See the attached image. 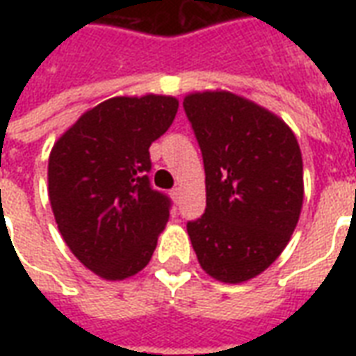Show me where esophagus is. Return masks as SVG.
Wrapping results in <instances>:
<instances>
[{
    "label": "esophagus",
    "instance_id": "esophagus-1",
    "mask_svg": "<svg viewBox=\"0 0 356 356\" xmlns=\"http://www.w3.org/2000/svg\"><path fill=\"white\" fill-rule=\"evenodd\" d=\"M181 194L183 193H181V188H179V186L177 188H173V191H171V198H173V202L181 200Z\"/></svg>",
    "mask_w": 356,
    "mask_h": 356
}]
</instances>
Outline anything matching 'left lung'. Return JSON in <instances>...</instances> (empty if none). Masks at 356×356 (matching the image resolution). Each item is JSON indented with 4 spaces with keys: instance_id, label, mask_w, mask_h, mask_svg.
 Wrapping results in <instances>:
<instances>
[{
    "instance_id": "left-lung-1",
    "label": "left lung",
    "mask_w": 356,
    "mask_h": 356,
    "mask_svg": "<svg viewBox=\"0 0 356 356\" xmlns=\"http://www.w3.org/2000/svg\"><path fill=\"white\" fill-rule=\"evenodd\" d=\"M206 170V213L186 225L200 267L225 284L261 275L303 206V160L282 118L225 89L183 101Z\"/></svg>"
}]
</instances>
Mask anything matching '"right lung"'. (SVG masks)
Instances as JSON below:
<instances>
[{"instance_id":"obj_1","label":"right lung","mask_w":356,"mask_h":356,"mask_svg":"<svg viewBox=\"0 0 356 356\" xmlns=\"http://www.w3.org/2000/svg\"><path fill=\"white\" fill-rule=\"evenodd\" d=\"M177 108L171 95L112 97L83 112L51 148L47 183L60 236L104 280L147 267L170 219L168 196L148 181V148Z\"/></svg>"}]
</instances>
